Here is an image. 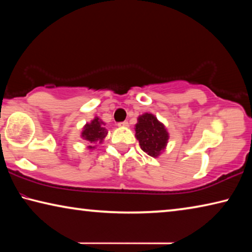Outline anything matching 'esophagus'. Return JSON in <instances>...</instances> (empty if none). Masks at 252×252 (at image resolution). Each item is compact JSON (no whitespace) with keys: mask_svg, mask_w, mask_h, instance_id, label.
<instances>
[{"mask_svg":"<svg viewBox=\"0 0 252 252\" xmlns=\"http://www.w3.org/2000/svg\"><path fill=\"white\" fill-rule=\"evenodd\" d=\"M118 126L120 127H127L129 126V122L127 121H122V122H119Z\"/></svg>","mask_w":252,"mask_h":252,"instance_id":"esophagus-1","label":"esophagus"}]
</instances>
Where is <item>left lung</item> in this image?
Masks as SVG:
<instances>
[{
	"instance_id": "1",
	"label": "left lung",
	"mask_w": 252,
	"mask_h": 252,
	"mask_svg": "<svg viewBox=\"0 0 252 252\" xmlns=\"http://www.w3.org/2000/svg\"><path fill=\"white\" fill-rule=\"evenodd\" d=\"M135 136L142 150L155 158L164 150L169 139L164 126L151 113H144L139 117L135 125Z\"/></svg>"
}]
</instances>
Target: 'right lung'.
<instances>
[{
  "label": "right lung",
  "instance_id": "obj_1",
  "mask_svg": "<svg viewBox=\"0 0 252 252\" xmlns=\"http://www.w3.org/2000/svg\"><path fill=\"white\" fill-rule=\"evenodd\" d=\"M106 133H108V131L103 127V122L99 120V118H95L94 120L84 126L82 138L90 143L89 149H93L96 146V143H101L103 141Z\"/></svg>",
  "mask_w": 252,
  "mask_h": 252
}]
</instances>
